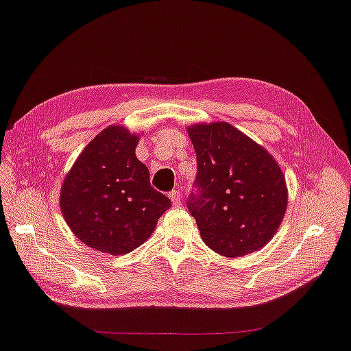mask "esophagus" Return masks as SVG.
Returning a JSON list of instances; mask_svg holds the SVG:
<instances>
[{
    "label": "esophagus",
    "mask_w": 351,
    "mask_h": 351,
    "mask_svg": "<svg viewBox=\"0 0 351 351\" xmlns=\"http://www.w3.org/2000/svg\"><path fill=\"white\" fill-rule=\"evenodd\" d=\"M170 201L173 202V205H180L181 204V193L178 190H171L169 193Z\"/></svg>",
    "instance_id": "1"
}]
</instances>
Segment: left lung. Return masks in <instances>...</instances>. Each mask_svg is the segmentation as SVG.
<instances>
[{"label":"left lung","mask_w":351,"mask_h":351,"mask_svg":"<svg viewBox=\"0 0 351 351\" xmlns=\"http://www.w3.org/2000/svg\"><path fill=\"white\" fill-rule=\"evenodd\" d=\"M187 130L197 161L187 207L204 243L223 257L263 248L287 208L277 161L230 123H199Z\"/></svg>","instance_id":"8db88e82"}]
</instances>
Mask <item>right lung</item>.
Segmentation results:
<instances>
[{
	"label": "right lung",
	"instance_id": "right-lung-1",
	"mask_svg": "<svg viewBox=\"0 0 351 351\" xmlns=\"http://www.w3.org/2000/svg\"><path fill=\"white\" fill-rule=\"evenodd\" d=\"M136 144L138 135L123 126L103 129L62 184L59 204L68 226L89 248L111 256L146 242L171 205L150 185Z\"/></svg>",
	"mask_w": 351,
	"mask_h": 351
}]
</instances>
